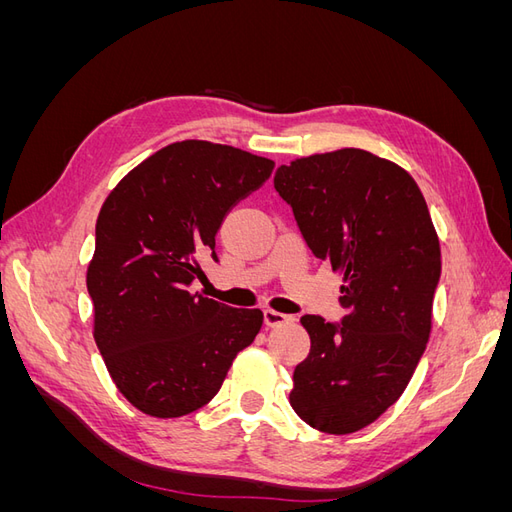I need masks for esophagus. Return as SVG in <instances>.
<instances>
[{
	"instance_id": "34e87169",
	"label": "esophagus",
	"mask_w": 512,
	"mask_h": 512,
	"mask_svg": "<svg viewBox=\"0 0 512 512\" xmlns=\"http://www.w3.org/2000/svg\"><path fill=\"white\" fill-rule=\"evenodd\" d=\"M262 316H265L267 327H280V324H286V322L292 320V316H286L282 312H275V309H265V312H262Z\"/></svg>"
}]
</instances>
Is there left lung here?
<instances>
[{"instance_id": "left-lung-1", "label": "left lung", "mask_w": 512, "mask_h": 512, "mask_svg": "<svg viewBox=\"0 0 512 512\" xmlns=\"http://www.w3.org/2000/svg\"><path fill=\"white\" fill-rule=\"evenodd\" d=\"M273 185L309 250L344 271L339 322L305 314L312 339L290 406L318 431H359L393 406L425 352L442 258L416 181L363 149L280 166Z\"/></svg>"}]
</instances>
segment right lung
<instances>
[{"label": "right lung", "instance_id": "obj_1", "mask_svg": "<svg viewBox=\"0 0 512 512\" xmlns=\"http://www.w3.org/2000/svg\"><path fill=\"white\" fill-rule=\"evenodd\" d=\"M273 160L207 141H181L119 181L96 222L87 269L94 337L117 389L149 416H185L218 395L237 352L262 327L260 309L192 292L198 258Z\"/></svg>", "mask_w": 512, "mask_h": 512}]
</instances>
